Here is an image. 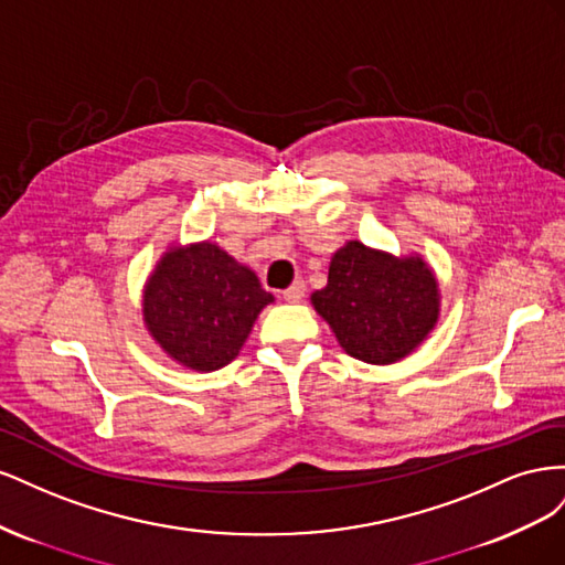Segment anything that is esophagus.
Masks as SVG:
<instances>
[{
    "label": "esophagus",
    "mask_w": 565,
    "mask_h": 565,
    "mask_svg": "<svg viewBox=\"0 0 565 565\" xmlns=\"http://www.w3.org/2000/svg\"><path fill=\"white\" fill-rule=\"evenodd\" d=\"M303 295H306V285H303V280H295L292 285H289L285 292H282V299L287 301V303H297V301H301L303 299Z\"/></svg>",
    "instance_id": "34e87169"
}]
</instances>
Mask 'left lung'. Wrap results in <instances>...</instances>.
<instances>
[{"label": "left lung", "mask_w": 565, "mask_h": 565, "mask_svg": "<svg viewBox=\"0 0 565 565\" xmlns=\"http://www.w3.org/2000/svg\"><path fill=\"white\" fill-rule=\"evenodd\" d=\"M339 347L372 365L413 353L438 322L440 292L422 256H393L351 241L334 252L328 285L311 295Z\"/></svg>", "instance_id": "1"}]
</instances>
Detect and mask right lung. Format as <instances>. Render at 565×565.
Returning a JSON list of instances; mask_svg holds the SVG:
<instances>
[{
  "mask_svg": "<svg viewBox=\"0 0 565 565\" xmlns=\"http://www.w3.org/2000/svg\"><path fill=\"white\" fill-rule=\"evenodd\" d=\"M270 301L254 270L207 241L162 254L143 287V322L177 363L214 372L241 353Z\"/></svg>",
  "mask_w": 565,
  "mask_h": 565,
  "instance_id": "1",
  "label": "right lung"
}]
</instances>
